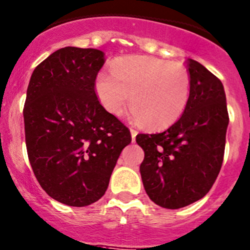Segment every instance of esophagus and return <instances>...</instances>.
Wrapping results in <instances>:
<instances>
[{
	"mask_svg": "<svg viewBox=\"0 0 250 250\" xmlns=\"http://www.w3.org/2000/svg\"><path fill=\"white\" fill-rule=\"evenodd\" d=\"M130 132H131V139L132 141H135V139H136V135H137V131L134 129H130Z\"/></svg>",
	"mask_w": 250,
	"mask_h": 250,
	"instance_id": "1",
	"label": "esophagus"
}]
</instances>
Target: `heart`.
Instances as JSON below:
<instances>
[{
	"instance_id": "obj_1",
	"label": "heart",
	"mask_w": 250,
	"mask_h": 250,
	"mask_svg": "<svg viewBox=\"0 0 250 250\" xmlns=\"http://www.w3.org/2000/svg\"><path fill=\"white\" fill-rule=\"evenodd\" d=\"M110 72L95 79L100 104L120 115L130 95L132 120L151 130L171 126L182 116L189 99V77L182 67L147 56L124 57Z\"/></svg>"
}]
</instances>
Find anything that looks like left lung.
Here are the masks:
<instances>
[{
	"label": "left lung",
	"mask_w": 250,
	"mask_h": 250,
	"mask_svg": "<svg viewBox=\"0 0 250 250\" xmlns=\"http://www.w3.org/2000/svg\"><path fill=\"white\" fill-rule=\"evenodd\" d=\"M189 99L182 116L159 134H139L145 152L140 173L152 202L168 209L205 197L223 162L229 118L221 80L188 59Z\"/></svg>",
	"instance_id": "left-lung-1"
}]
</instances>
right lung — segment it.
<instances>
[{"label": "right lung", "mask_w": 250, "mask_h": 250, "mask_svg": "<svg viewBox=\"0 0 250 250\" xmlns=\"http://www.w3.org/2000/svg\"><path fill=\"white\" fill-rule=\"evenodd\" d=\"M104 52L65 47L38 64L27 88L26 146L41 187L58 202L84 207L104 196L131 135L95 94Z\"/></svg>", "instance_id": "right-lung-1"}]
</instances>
